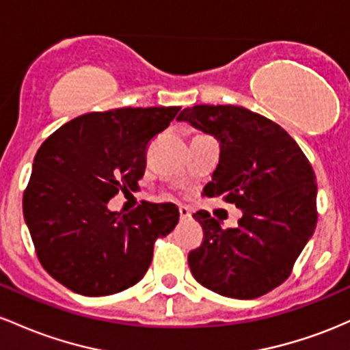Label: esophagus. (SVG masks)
<instances>
[{
	"mask_svg": "<svg viewBox=\"0 0 350 350\" xmlns=\"http://www.w3.org/2000/svg\"><path fill=\"white\" fill-rule=\"evenodd\" d=\"M178 211H180V218H182V219H188V218L191 217L190 208H187V206H180V208H178Z\"/></svg>",
	"mask_w": 350,
	"mask_h": 350,
	"instance_id": "1",
	"label": "esophagus"
}]
</instances>
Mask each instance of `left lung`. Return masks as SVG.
<instances>
[{
  "label": "left lung",
  "mask_w": 350,
  "mask_h": 350,
  "mask_svg": "<svg viewBox=\"0 0 350 350\" xmlns=\"http://www.w3.org/2000/svg\"><path fill=\"white\" fill-rule=\"evenodd\" d=\"M215 137L219 160L203 195L219 196L243 211L223 230L205 210L193 218L205 231L188 253L196 281L221 296L254 299L278 288L317 223L316 175L284 129L238 105H195L176 117Z\"/></svg>",
  "instance_id": "left-lung-1"
}]
</instances>
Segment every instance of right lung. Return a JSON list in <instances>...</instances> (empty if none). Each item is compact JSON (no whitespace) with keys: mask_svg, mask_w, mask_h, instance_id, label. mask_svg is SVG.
Masks as SVG:
<instances>
[{"mask_svg":"<svg viewBox=\"0 0 350 350\" xmlns=\"http://www.w3.org/2000/svg\"><path fill=\"white\" fill-rule=\"evenodd\" d=\"M178 111L84 113L39 147L23 213L42 268L70 291L109 296L131 288L147 273L155 239L178 223L174 203L142 202L125 215L107 208L119 190H135L148 142Z\"/></svg>","mask_w":350,"mask_h":350,"instance_id":"1","label":"right lung"}]
</instances>
